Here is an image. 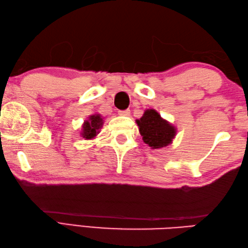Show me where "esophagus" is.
I'll return each instance as SVG.
<instances>
[{
  "instance_id": "1",
  "label": "esophagus",
  "mask_w": 248,
  "mask_h": 248,
  "mask_svg": "<svg viewBox=\"0 0 248 248\" xmlns=\"http://www.w3.org/2000/svg\"><path fill=\"white\" fill-rule=\"evenodd\" d=\"M118 114L120 116H129L130 115V110L129 109H125V110H119Z\"/></svg>"
}]
</instances>
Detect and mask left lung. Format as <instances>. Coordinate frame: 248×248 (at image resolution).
Segmentation results:
<instances>
[{"mask_svg":"<svg viewBox=\"0 0 248 248\" xmlns=\"http://www.w3.org/2000/svg\"><path fill=\"white\" fill-rule=\"evenodd\" d=\"M144 143L151 149H160L172 143L177 128L170 121L162 118L154 108L146 109L140 119H136Z\"/></svg>","mask_w":248,"mask_h":248,"instance_id":"1","label":"left lung"}]
</instances>
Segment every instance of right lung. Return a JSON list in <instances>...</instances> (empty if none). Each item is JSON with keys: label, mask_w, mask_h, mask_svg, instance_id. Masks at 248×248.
Returning <instances> with one entry per match:
<instances>
[{"label": "right lung", "mask_w": 248, "mask_h": 248, "mask_svg": "<svg viewBox=\"0 0 248 248\" xmlns=\"http://www.w3.org/2000/svg\"><path fill=\"white\" fill-rule=\"evenodd\" d=\"M102 125V116L98 113H94L89 116L87 120L84 121V124H82L81 136L85 140H93L100 133V130H101Z\"/></svg>", "instance_id": "obj_1"}]
</instances>
